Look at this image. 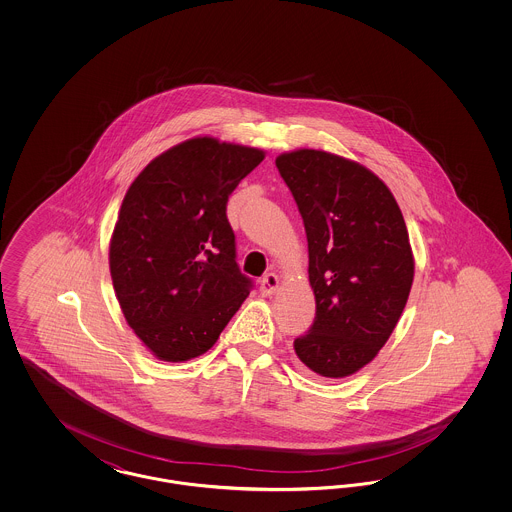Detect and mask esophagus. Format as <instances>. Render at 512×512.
Here are the masks:
<instances>
[{"label": "esophagus", "instance_id": "1", "mask_svg": "<svg viewBox=\"0 0 512 512\" xmlns=\"http://www.w3.org/2000/svg\"><path fill=\"white\" fill-rule=\"evenodd\" d=\"M278 286H280V278L270 272V274H267V276L261 280V293H263L265 297H270V295L276 293Z\"/></svg>", "mask_w": 512, "mask_h": 512}]
</instances>
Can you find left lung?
Instances as JSON below:
<instances>
[{"mask_svg":"<svg viewBox=\"0 0 512 512\" xmlns=\"http://www.w3.org/2000/svg\"><path fill=\"white\" fill-rule=\"evenodd\" d=\"M276 167L305 224L317 301L315 322L293 349L322 378L351 376L390 340L407 305V224L390 188L351 159L295 149L278 155Z\"/></svg>","mask_w":512,"mask_h":512,"instance_id":"8db88e82","label":"left lung"}]
</instances>
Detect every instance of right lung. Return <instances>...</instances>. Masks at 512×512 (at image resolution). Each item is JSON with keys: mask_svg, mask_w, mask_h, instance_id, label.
<instances>
[{"mask_svg": "<svg viewBox=\"0 0 512 512\" xmlns=\"http://www.w3.org/2000/svg\"><path fill=\"white\" fill-rule=\"evenodd\" d=\"M263 159L259 147L197 136L149 161L124 195L111 280L128 326L159 361L209 351L249 295L226 203Z\"/></svg>", "mask_w": 512, "mask_h": 512, "instance_id": "add662e5", "label": "right lung"}]
</instances>
